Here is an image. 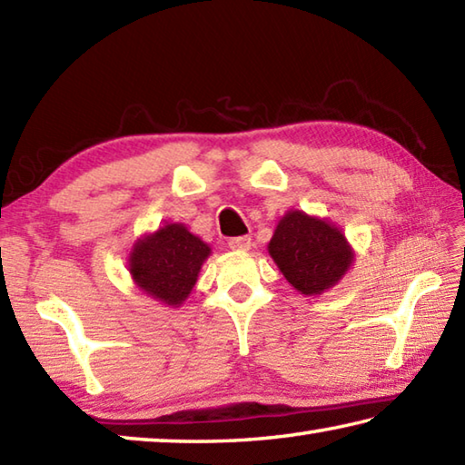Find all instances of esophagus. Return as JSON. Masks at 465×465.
Returning a JSON list of instances; mask_svg holds the SVG:
<instances>
[{
	"label": "esophagus",
	"mask_w": 465,
	"mask_h": 465,
	"mask_svg": "<svg viewBox=\"0 0 465 465\" xmlns=\"http://www.w3.org/2000/svg\"><path fill=\"white\" fill-rule=\"evenodd\" d=\"M250 235H238V238H230L227 246L232 250H248L250 248Z\"/></svg>",
	"instance_id": "esophagus-1"
}]
</instances>
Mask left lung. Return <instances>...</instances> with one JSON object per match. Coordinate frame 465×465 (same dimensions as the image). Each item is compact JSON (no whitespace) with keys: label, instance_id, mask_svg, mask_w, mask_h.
<instances>
[{"label":"left lung","instance_id":"obj_1","mask_svg":"<svg viewBox=\"0 0 465 465\" xmlns=\"http://www.w3.org/2000/svg\"><path fill=\"white\" fill-rule=\"evenodd\" d=\"M269 252L285 279L303 295H318L336 285L352 262L341 230L302 211L281 219Z\"/></svg>","mask_w":465,"mask_h":465}]
</instances>
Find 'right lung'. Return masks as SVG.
<instances>
[{
	"instance_id": "1",
	"label": "right lung",
	"mask_w": 465,
	"mask_h": 465,
	"mask_svg": "<svg viewBox=\"0 0 465 465\" xmlns=\"http://www.w3.org/2000/svg\"><path fill=\"white\" fill-rule=\"evenodd\" d=\"M211 248L184 225L170 223L135 243L129 271L147 295L168 305H180L191 293L201 264Z\"/></svg>"
}]
</instances>
